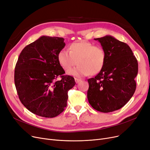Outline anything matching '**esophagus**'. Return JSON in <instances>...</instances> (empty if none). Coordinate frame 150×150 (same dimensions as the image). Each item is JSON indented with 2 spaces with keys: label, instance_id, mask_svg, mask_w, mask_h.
Returning <instances> with one entry per match:
<instances>
[{
  "label": "esophagus",
  "instance_id": "obj_1",
  "mask_svg": "<svg viewBox=\"0 0 150 150\" xmlns=\"http://www.w3.org/2000/svg\"><path fill=\"white\" fill-rule=\"evenodd\" d=\"M75 81L76 82V83H79L80 81H81V80L79 79H75Z\"/></svg>",
  "mask_w": 150,
  "mask_h": 150
}]
</instances>
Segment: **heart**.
Here are the masks:
<instances>
[{"label":"heart","mask_w":150,"mask_h":150,"mask_svg":"<svg viewBox=\"0 0 150 150\" xmlns=\"http://www.w3.org/2000/svg\"><path fill=\"white\" fill-rule=\"evenodd\" d=\"M61 66L68 70L76 64L77 67L70 70L68 74L75 76H84L98 74L102 69L106 59V53L100 46H94L89 42H74L69 47V51L61 50L57 54Z\"/></svg>","instance_id":"1"}]
</instances>
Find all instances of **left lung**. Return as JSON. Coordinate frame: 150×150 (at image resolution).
<instances>
[{
    "mask_svg": "<svg viewBox=\"0 0 150 150\" xmlns=\"http://www.w3.org/2000/svg\"><path fill=\"white\" fill-rule=\"evenodd\" d=\"M95 40L105 50L106 59L100 72L88 80V99L97 111L112 112L125 106L134 95L138 62L129 45L113 37Z\"/></svg>",
    "mask_w": 150,
    "mask_h": 150,
    "instance_id": "1",
    "label": "left lung"
}]
</instances>
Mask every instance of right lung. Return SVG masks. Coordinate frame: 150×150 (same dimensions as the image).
Wrapping results in <instances>:
<instances>
[{"instance_id": "add662e5", "label": "right lung", "mask_w": 150, "mask_h": 150, "mask_svg": "<svg viewBox=\"0 0 150 150\" xmlns=\"http://www.w3.org/2000/svg\"><path fill=\"white\" fill-rule=\"evenodd\" d=\"M61 37L42 36L27 45L19 54L15 84L23 105L34 114L54 118L67 107L68 91L75 84L65 71L57 54L66 45ZM60 76L62 80L56 81Z\"/></svg>"}]
</instances>
